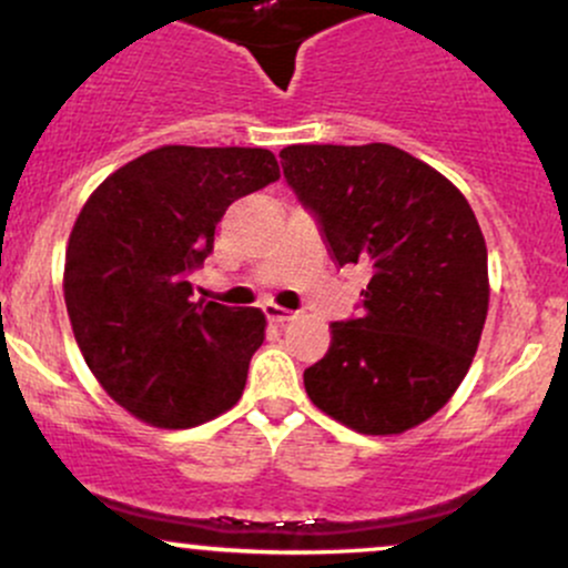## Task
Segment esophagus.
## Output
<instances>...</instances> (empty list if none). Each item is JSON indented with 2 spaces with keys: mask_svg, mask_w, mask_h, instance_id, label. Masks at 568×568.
Listing matches in <instances>:
<instances>
[{
  "mask_svg": "<svg viewBox=\"0 0 568 568\" xmlns=\"http://www.w3.org/2000/svg\"><path fill=\"white\" fill-rule=\"evenodd\" d=\"M264 315L270 317L272 323H288V321H294V313H291V310H285V307H280V304H272V302H266L264 304Z\"/></svg>",
  "mask_w": 568,
  "mask_h": 568,
  "instance_id": "1",
  "label": "esophagus"
}]
</instances>
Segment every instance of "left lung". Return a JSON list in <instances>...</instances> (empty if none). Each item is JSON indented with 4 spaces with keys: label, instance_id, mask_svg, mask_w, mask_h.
<instances>
[{
    "label": "left lung",
    "instance_id": "left-lung-1",
    "mask_svg": "<svg viewBox=\"0 0 568 568\" xmlns=\"http://www.w3.org/2000/svg\"><path fill=\"white\" fill-rule=\"evenodd\" d=\"M283 174L339 266L364 264V313L332 323L304 369L310 402L358 434H404L439 413L488 315V247L445 174L385 142L288 145Z\"/></svg>",
    "mask_w": 568,
    "mask_h": 568
}]
</instances>
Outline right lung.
Returning a JSON list of instances; mask_svg holds the SVG:
<instances>
[{"instance_id":"right-lung-1","label":"right lung","mask_w":568,"mask_h":568,"mask_svg":"<svg viewBox=\"0 0 568 568\" xmlns=\"http://www.w3.org/2000/svg\"><path fill=\"white\" fill-rule=\"evenodd\" d=\"M280 178L264 148L164 145L115 170L74 221L64 302L112 402L155 428H193L245 390L261 310L193 298L226 207Z\"/></svg>"}]
</instances>
